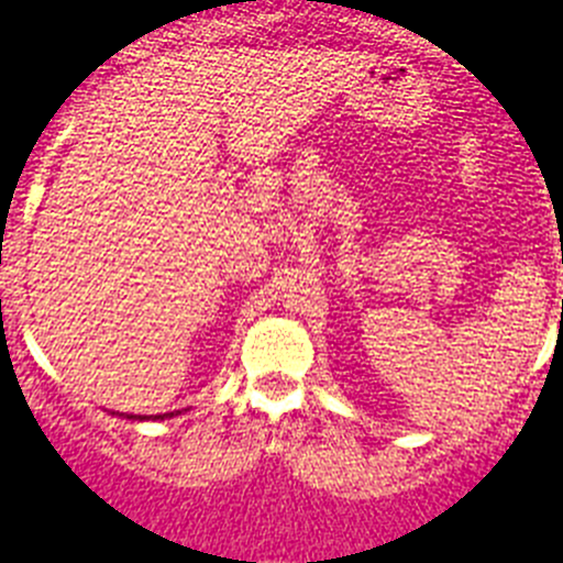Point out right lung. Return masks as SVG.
<instances>
[{"instance_id": "right-lung-1", "label": "right lung", "mask_w": 563, "mask_h": 563, "mask_svg": "<svg viewBox=\"0 0 563 563\" xmlns=\"http://www.w3.org/2000/svg\"><path fill=\"white\" fill-rule=\"evenodd\" d=\"M164 416H173V412H164ZM164 416H158V419H164ZM128 419H133V416H128Z\"/></svg>"}]
</instances>
